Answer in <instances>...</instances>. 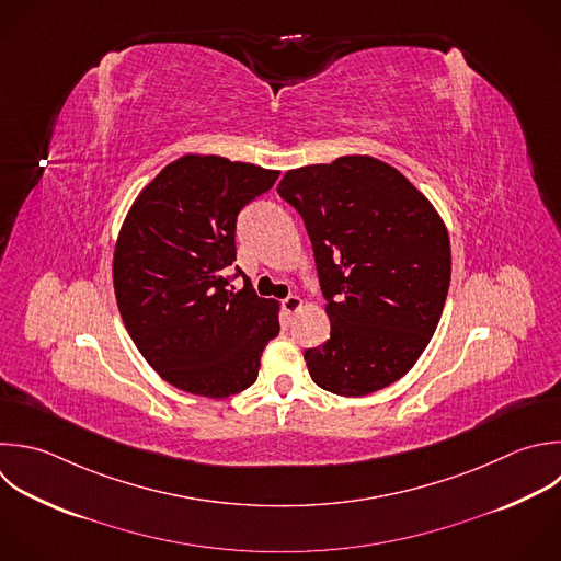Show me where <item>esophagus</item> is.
<instances>
[{
	"label": "esophagus",
	"instance_id": "obj_1",
	"mask_svg": "<svg viewBox=\"0 0 561 561\" xmlns=\"http://www.w3.org/2000/svg\"><path fill=\"white\" fill-rule=\"evenodd\" d=\"M283 309H285L287 316L298 313V311L302 309V298H300V296H287V298L283 300Z\"/></svg>",
	"mask_w": 561,
	"mask_h": 561
}]
</instances>
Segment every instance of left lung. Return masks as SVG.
<instances>
[{
    "label": "left lung",
    "instance_id": "left-lung-1",
    "mask_svg": "<svg viewBox=\"0 0 561 561\" xmlns=\"http://www.w3.org/2000/svg\"><path fill=\"white\" fill-rule=\"evenodd\" d=\"M278 195L302 217L331 337L305 351L311 379L364 397L401 379L425 351L449 289V234L432 202L370 156L287 171Z\"/></svg>",
    "mask_w": 561,
    "mask_h": 561
}]
</instances>
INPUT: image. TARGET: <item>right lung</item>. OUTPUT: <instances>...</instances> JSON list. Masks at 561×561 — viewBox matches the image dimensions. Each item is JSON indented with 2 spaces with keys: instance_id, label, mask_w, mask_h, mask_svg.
<instances>
[{
  "instance_id": "right-lung-1",
  "label": "right lung",
  "mask_w": 561,
  "mask_h": 561,
  "mask_svg": "<svg viewBox=\"0 0 561 561\" xmlns=\"http://www.w3.org/2000/svg\"><path fill=\"white\" fill-rule=\"evenodd\" d=\"M278 175L186 153L140 191L121 226L112 272L123 322L149 366L180 390L243 392L280 331V305L259 298L250 278L241 289L228 278L237 215Z\"/></svg>"
}]
</instances>
